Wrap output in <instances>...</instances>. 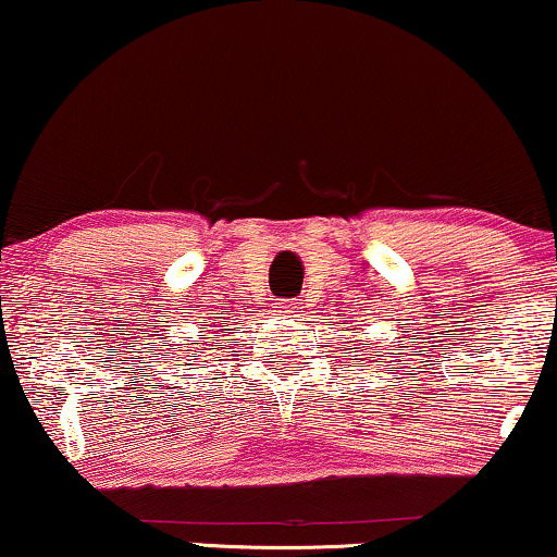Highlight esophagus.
Returning <instances> with one entry per match:
<instances>
[{
  "mask_svg": "<svg viewBox=\"0 0 557 557\" xmlns=\"http://www.w3.org/2000/svg\"><path fill=\"white\" fill-rule=\"evenodd\" d=\"M274 308H277V313H287V315H290V313H300V311H298L300 306H298V302H295V298H290V300H280Z\"/></svg>",
  "mask_w": 557,
  "mask_h": 557,
  "instance_id": "obj_1",
  "label": "esophagus"
}]
</instances>
